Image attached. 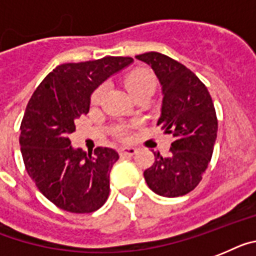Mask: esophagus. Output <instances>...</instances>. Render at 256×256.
Here are the masks:
<instances>
[{
	"label": "esophagus",
	"mask_w": 256,
	"mask_h": 256,
	"mask_svg": "<svg viewBox=\"0 0 256 256\" xmlns=\"http://www.w3.org/2000/svg\"><path fill=\"white\" fill-rule=\"evenodd\" d=\"M135 154H136V150L132 147H124L120 150V154L121 156H132Z\"/></svg>",
	"instance_id": "esophagus-1"
}]
</instances>
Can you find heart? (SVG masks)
I'll return each mask as SVG.
<instances>
[{
	"label": "heart",
	"instance_id": "obj_1",
	"mask_svg": "<svg viewBox=\"0 0 256 256\" xmlns=\"http://www.w3.org/2000/svg\"><path fill=\"white\" fill-rule=\"evenodd\" d=\"M124 84L132 98H138L140 95H152L154 88H156V76L148 68H132V72H128V74L124 75ZM102 94H104V86H100L92 94V104L98 105L100 100H102ZM116 135L120 139H126V136H128V128L126 126L117 128H116Z\"/></svg>",
	"mask_w": 256,
	"mask_h": 256
}]
</instances>
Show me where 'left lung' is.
Segmentation results:
<instances>
[{"label": "left lung", "instance_id": "obj_1", "mask_svg": "<svg viewBox=\"0 0 256 256\" xmlns=\"http://www.w3.org/2000/svg\"><path fill=\"white\" fill-rule=\"evenodd\" d=\"M136 58L152 68L162 87L158 126L172 134L170 154H154L144 170L148 188L158 195L176 198L194 190L202 181L218 136V117L207 87L190 68L168 56L148 52Z\"/></svg>", "mask_w": 256, "mask_h": 256}]
</instances>
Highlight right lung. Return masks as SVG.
<instances>
[{
  "instance_id": "1",
  "label": "right lung",
  "mask_w": 256,
  "mask_h": 256,
  "mask_svg": "<svg viewBox=\"0 0 256 256\" xmlns=\"http://www.w3.org/2000/svg\"><path fill=\"white\" fill-rule=\"evenodd\" d=\"M132 57H104L64 64L49 72L30 98L19 144L26 170L48 200L64 211L91 214L109 196V174L118 154L106 147L94 152L72 148L75 122L90 110L92 92Z\"/></svg>"
}]
</instances>
